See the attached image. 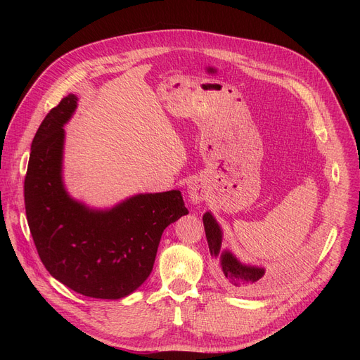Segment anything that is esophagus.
Wrapping results in <instances>:
<instances>
[{"label": "esophagus", "instance_id": "obj_1", "mask_svg": "<svg viewBox=\"0 0 360 360\" xmlns=\"http://www.w3.org/2000/svg\"><path fill=\"white\" fill-rule=\"evenodd\" d=\"M205 186L200 179H193L188 185V197L191 198L193 202H201L205 200Z\"/></svg>", "mask_w": 360, "mask_h": 360}]
</instances>
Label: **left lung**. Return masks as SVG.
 I'll use <instances>...</instances> for the list:
<instances>
[{
	"instance_id": "1",
	"label": "left lung",
	"mask_w": 360,
	"mask_h": 360,
	"mask_svg": "<svg viewBox=\"0 0 360 360\" xmlns=\"http://www.w3.org/2000/svg\"><path fill=\"white\" fill-rule=\"evenodd\" d=\"M205 238L209 242L212 257L220 259L221 277L231 290L240 295L257 293L262 286V277L266 270L262 267L245 266L231 251H220L221 247V229L212 213L207 212L202 216Z\"/></svg>"
}]
</instances>
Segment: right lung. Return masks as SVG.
I'll list each match as a JSON object with an SVG mask.
<instances>
[{
  "mask_svg": "<svg viewBox=\"0 0 360 360\" xmlns=\"http://www.w3.org/2000/svg\"><path fill=\"white\" fill-rule=\"evenodd\" d=\"M75 108L77 96L68 94L32 141L25 178L29 229L53 278L89 297L121 299L146 281L163 231L188 210L178 190L139 194L109 210L72 200L63 182V127Z\"/></svg>",
  "mask_w": 360,
  "mask_h": 360,
  "instance_id": "obj_1",
  "label": "right lung"
}]
</instances>
